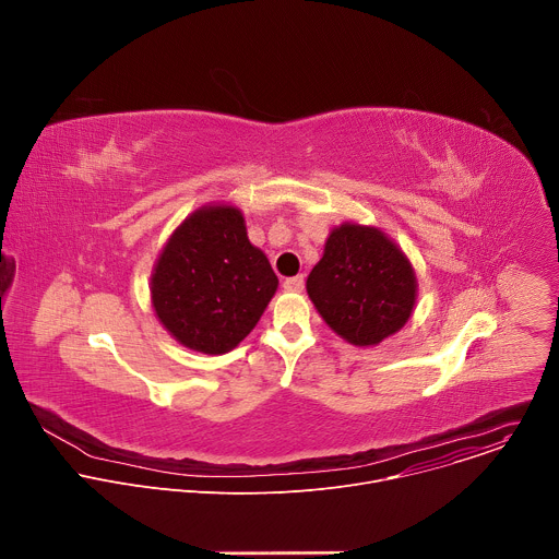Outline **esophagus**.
Here are the masks:
<instances>
[{
  "label": "esophagus",
  "mask_w": 559,
  "mask_h": 559,
  "mask_svg": "<svg viewBox=\"0 0 559 559\" xmlns=\"http://www.w3.org/2000/svg\"><path fill=\"white\" fill-rule=\"evenodd\" d=\"M283 287H285V292H302V287H305V278H302V274H300V276L285 278Z\"/></svg>",
  "instance_id": "esophagus-1"
}]
</instances>
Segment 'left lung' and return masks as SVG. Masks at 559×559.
I'll use <instances>...</instances> for the list:
<instances>
[{
	"instance_id": "left-lung-1",
	"label": "left lung",
	"mask_w": 559,
	"mask_h": 559,
	"mask_svg": "<svg viewBox=\"0 0 559 559\" xmlns=\"http://www.w3.org/2000/svg\"><path fill=\"white\" fill-rule=\"evenodd\" d=\"M307 296L343 341L376 347L407 325L418 278L407 254L380 227L345 221L332 227L323 259L309 272Z\"/></svg>"
}]
</instances>
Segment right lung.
<instances>
[{
	"mask_svg": "<svg viewBox=\"0 0 559 559\" xmlns=\"http://www.w3.org/2000/svg\"><path fill=\"white\" fill-rule=\"evenodd\" d=\"M278 278L236 205L210 203L170 234L150 276L158 323L192 352H231L261 321Z\"/></svg>",
	"mask_w": 559,
	"mask_h": 559,
	"instance_id": "1",
	"label": "right lung"
}]
</instances>
